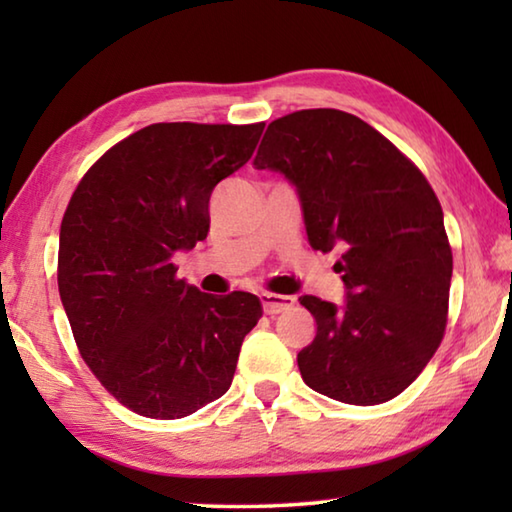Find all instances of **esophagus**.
Here are the masks:
<instances>
[{
	"mask_svg": "<svg viewBox=\"0 0 512 512\" xmlns=\"http://www.w3.org/2000/svg\"><path fill=\"white\" fill-rule=\"evenodd\" d=\"M259 300H262L264 314L268 316L280 314V311L293 307V302H296L291 296H280V293H259Z\"/></svg>",
	"mask_w": 512,
	"mask_h": 512,
	"instance_id": "obj_1",
	"label": "esophagus"
}]
</instances>
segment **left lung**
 Segmentation results:
<instances>
[{
  "label": "left lung",
  "instance_id": "1",
  "mask_svg": "<svg viewBox=\"0 0 512 512\" xmlns=\"http://www.w3.org/2000/svg\"><path fill=\"white\" fill-rule=\"evenodd\" d=\"M255 169L296 187L314 250H343L345 302L302 296L316 336L298 352L309 388L345 404L393 400L443 341L452 284L443 207L422 171L366 121L334 108L268 124Z\"/></svg>",
  "mask_w": 512,
  "mask_h": 512
}]
</instances>
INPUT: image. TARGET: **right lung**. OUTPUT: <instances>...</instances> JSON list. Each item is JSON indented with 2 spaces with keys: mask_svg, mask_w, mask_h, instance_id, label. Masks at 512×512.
<instances>
[{
  "mask_svg": "<svg viewBox=\"0 0 512 512\" xmlns=\"http://www.w3.org/2000/svg\"><path fill=\"white\" fill-rule=\"evenodd\" d=\"M264 124H151L92 164L72 194L58 291L103 388L144 418L192 415L228 391L262 318L246 291L210 296L173 255L210 230L212 189L250 160Z\"/></svg>",
  "mask_w": 512,
  "mask_h": 512,
  "instance_id": "1",
  "label": "right lung"
}]
</instances>
